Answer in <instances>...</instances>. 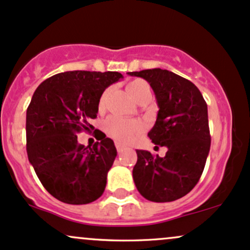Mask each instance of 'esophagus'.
I'll return each mask as SVG.
<instances>
[{"label": "esophagus", "instance_id": "34e87169", "mask_svg": "<svg viewBox=\"0 0 250 250\" xmlns=\"http://www.w3.org/2000/svg\"><path fill=\"white\" fill-rule=\"evenodd\" d=\"M116 147H117V151H118V153H122L123 151L125 150V147L123 146V145L120 144V143H116Z\"/></svg>", "mask_w": 250, "mask_h": 250}]
</instances>
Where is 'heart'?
Returning <instances> with one entry per match:
<instances>
[{
  "mask_svg": "<svg viewBox=\"0 0 250 250\" xmlns=\"http://www.w3.org/2000/svg\"><path fill=\"white\" fill-rule=\"evenodd\" d=\"M146 89H148L146 83L143 80H133L128 83L127 92L136 102H138L140 95L144 93ZM108 89H106L104 93L100 95L98 107L103 110L105 106L106 99H107ZM105 132L113 139L118 140L120 143H127L134 138L136 134H138L142 131V126L138 122L134 120H127L124 118H120L117 116H112L108 118L104 124Z\"/></svg>",
  "mask_w": 250,
  "mask_h": 250,
  "instance_id": "1",
  "label": "heart"
}]
</instances>
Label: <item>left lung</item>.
<instances>
[{"instance_id":"left-lung-1","label":"left lung","mask_w":250,"mask_h":250,"mask_svg":"<svg viewBox=\"0 0 250 250\" xmlns=\"http://www.w3.org/2000/svg\"><path fill=\"white\" fill-rule=\"evenodd\" d=\"M127 74L145 79L155 92L159 111L147 136L167 147L163 158L137 150L134 184L148 201H176L195 188L206 167L211 142L207 103L191 81L167 69Z\"/></svg>"}]
</instances>
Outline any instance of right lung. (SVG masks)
<instances>
[{
  "label": "right lung",
  "mask_w": 250,
  "mask_h": 250,
  "mask_svg": "<svg viewBox=\"0 0 250 250\" xmlns=\"http://www.w3.org/2000/svg\"><path fill=\"white\" fill-rule=\"evenodd\" d=\"M123 79L118 72L72 71L39 85L26 117L27 155L53 197L67 204H87L103 195L117 156L113 140L99 134L92 146L78 143L89 131L106 87Z\"/></svg>",
  "instance_id": "1"
}]
</instances>
